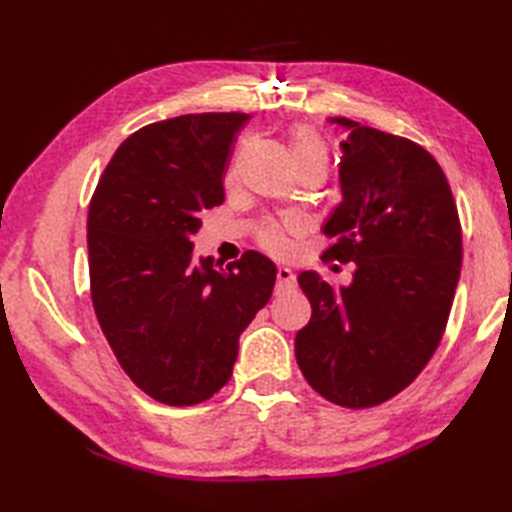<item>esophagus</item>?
<instances>
[{"mask_svg":"<svg viewBox=\"0 0 512 512\" xmlns=\"http://www.w3.org/2000/svg\"><path fill=\"white\" fill-rule=\"evenodd\" d=\"M297 284L295 279V273L288 266H279L277 268V292H286V290H292Z\"/></svg>","mask_w":512,"mask_h":512,"instance_id":"esophagus-1","label":"esophagus"}]
</instances>
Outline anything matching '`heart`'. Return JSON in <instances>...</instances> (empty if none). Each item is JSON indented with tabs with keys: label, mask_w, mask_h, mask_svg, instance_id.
<instances>
[{
	"label": "heart",
	"mask_w": 512,
	"mask_h": 512,
	"mask_svg": "<svg viewBox=\"0 0 512 512\" xmlns=\"http://www.w3.org/2000/svg\"><path fill=\"white\" fill-rule=\"evenodd\" d=\"M290 149L295 162L323 158L325 160V145L319 134L310 127H295L290 134ZM259 244L268 250L284 248V228L277 224H268L259 231Z\"/></svg>",
	"instance_id": "heart-1"
}]
</instances>
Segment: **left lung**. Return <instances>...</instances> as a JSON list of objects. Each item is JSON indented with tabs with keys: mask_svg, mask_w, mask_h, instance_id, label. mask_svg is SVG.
I'll return each mask as SVG.
<instances>
[{
	"mask_svg": "<svg viewBox=\"0 0 512 512\" xmlns=\"http://www.w3.org/2000/svg\"><path fill=\"white\" fill-rule=\"evenodd\" d=\"M341 143L336 204L325 257L354 262L350 286L314 270L299 286L312 306L295 356L312 389L363 409L411 385L442 341L462 266V228L447 176L407 138L334 116Z\"/></svg>",
	"mask_w": 512,
	"mask_h": 512,
	"instance_id": "obj_1",
	"label": "left lung"
}]
</instances>
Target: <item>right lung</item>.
<instances>
[{
    "instance_id": "1",
    "label": "right lung",
    "mask_w": 512,
    "mask_h": 512,
    "mask_svg": "<svg viewBox=\"0 0 512 512\" xmlns=\"http://www.w3.org/2000/svg\"><path fill=\"white\" fill-rule=\"evenodd\" d=\"M248 114H187L138 129L116 149L88 213L96 319L134 383L165 405L217 394L239 336L277 266L257 250L217 269L193 257L200 211L224 202L222 176Z\"/></svg>"
}]
</instances>
